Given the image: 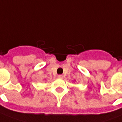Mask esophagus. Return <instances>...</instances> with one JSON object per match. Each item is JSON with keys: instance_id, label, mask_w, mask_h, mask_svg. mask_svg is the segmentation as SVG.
Wrapping results in <instances>:
<instances>
[{"instance_id": "obj_1", "label": "esophagus", "mask_w": 122, "mask_h": 122, "mask_svg": "<svg viewBox=\"0 0 122 122\" xmlns=\"http://www.w3.org/2000/svg\"><path fill=\"white\" fill-rule=\"evenodd\" d=\"M58 77L59 78H63V76H62V75H58Z\"/></svg>"}]
</instances>
